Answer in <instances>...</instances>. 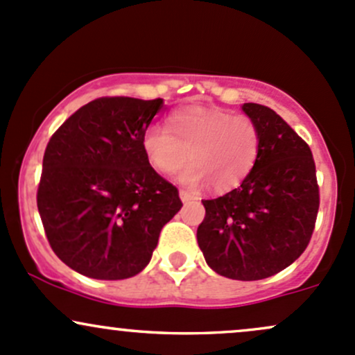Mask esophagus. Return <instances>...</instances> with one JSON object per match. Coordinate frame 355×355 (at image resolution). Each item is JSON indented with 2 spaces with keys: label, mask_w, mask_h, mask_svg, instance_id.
<instances>
[{
  "label": "esophagus",
  "mask_w": 355,
  "mask_h": 355,
  "mask_svg": "<svg viewBox=\"0 0 355 355\" xmlns=\"http://www.w3.org/2000/svg\"><path fill=\"white\" fill-rule=\"evenodd\" d=\"M179 196H181V200L184 201V203H188V201L200 200V196H198V194H194V193H189V191H186V189H181V191H179Z\"/></svg>",
  "instance_id": "1"
}]
</instances>
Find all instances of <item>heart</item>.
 Returning <instances> with one entry per match:
<instances>
[{
	"label": "heart",
	"instance_id": "1",
	"mask_svg": "<svg viewBox=\"0 0 355 355\" xmlns=\"http://www.w3.org/2000/svg\"><path fill=\"white\" fill-rule=\"evenodd\" d=\"M261 128L247 115L220 108L184 106L171 113L166 130L150 127L142 135V150L157 173L169 176L189 164L181 181L189 186L209 182L215 191L239 188L257 164Z\"/></svg>",
	"mask_w": 355,
	"mask_h": 355
}]
</instances>
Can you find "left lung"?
Here are the masks:
<instances>
[{
	"mask_svg": "<svg viewBox=\"0 0 355 355\" xmlns=\"http://www.w3.org/2000/svg\"><path fill=\"white\" fill-rule=\"evenodd\" d=\"M261 128V154L240 188L203 200L198 245L220 276L257 281L291 266L310 243L320 207L310 147L257 103L242 106Z\"/></svg>",
	"mask_w": 355,
	"mask_h": 355,
	"instance_id": "left-lung-1",
	"label": "left lung"
}]
</instances>
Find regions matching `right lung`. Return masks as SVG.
Instances as JSON below:
<instances>
[{"label":"right lung","mask_w":355,"mask_h":355,"mask_svg":"<svg viewBox=\"0 0 355 355\" xmlns=\"http://www.w3.org/2000/svg\"><path fill=\"white\" fill-rule=\"evenodd\" d=\"M162 100L103 96L81 106L49 140L37 189L57 257L93 279H127L150 262L162 227L181 209L142 135Z\"/></svg>","instance_id":"obj_1"}]
</instances>
